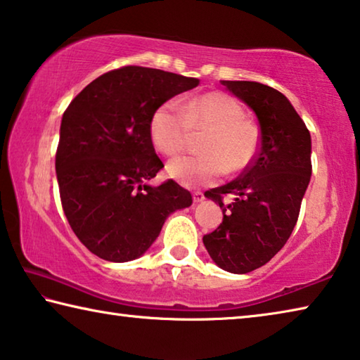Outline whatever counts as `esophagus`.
I'll list each match as a JSON object with an SVG mask.
<instances>
[{"label":"esophagus","instance_id":"esophagus-1","mask_svg":"<svg viewBox=\"0 0 360 360\" xmlns=\"http://www.w3.org/2000/svg\"><path fill=\"white\" fill-rule=\"evenodd\" d=\"M204 201V194L201 191H194L193 193V202H202Z\"/></svg>","mask_w":360,"mask_h":360}]
</instances>
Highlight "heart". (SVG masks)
I'll use <instances>...</instances> for the list:
<instances>
[{
    "mask_svg": "<svg viewBox=\"0 0 360 360\" xmlns=\"http://www.w3.org/2000/svg\"><path fill=\"white\" fill-rule=\"evenodd\" d=\"M238 100L225 92H209L185 100H167L153 111L150 139L158 151L174 156L190 143L191 131L212 129L204 143L209 155L181 156L167 164V175L185 188L214 185L231 166H249L258 150V129L244 117Z\"/></svg>",
    "mask_w": 360,
    "mask_h": 360,
    "instance_id": "1",
    "label": "heart"
}]
</instances>
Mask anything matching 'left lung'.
I'll list each match as a JSON object with an SVG mask.
<instances>
[{
  "label": "left lung",
  "instance_id": "obj_1",
  "mask_svg": "<svg viewBox=\"0 0 360 360\" xmlns=\"http://www.w3.org/2000/svg\"><path fill=\"white\" fill-rule=\"evenodd\" d=\"M253 110L260 124V150L229 184L207 191L223 221L202 240L217 266L245 274L266 264L290 238L311 179V135L279 91L255 81H221ZM223 193L235 202L222 204Z\"/></svg>",
  "mask_w": 360,
  "mask_h": 360
}]
</instances>
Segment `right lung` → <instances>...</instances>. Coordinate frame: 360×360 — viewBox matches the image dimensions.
Wrapping results in <instances>:
<instances>
[{"mask_svg":"<svg viewBox=\"0 0 360 360\" xmlns=\"http://www.w3.org/2000/svg\"><path fill=\"white\" fill-rule=\"evenodd\" d=\"M198 84L162 70L122 67L94 79L65 110L56 155L60 201L94 255L135 260L172 212L191 205V193L174 180L148 185L164 167L150 120L159 105Z\"/></svg>","mask_w":360,"mask_h":360,"instance_id":"add662e5","label":"right lung"}]
</instances>
